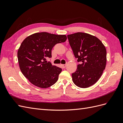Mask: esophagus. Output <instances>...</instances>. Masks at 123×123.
I'll list each match as a JSON object with an SVG mask.
<instances>
[{
  "mask_svg": "<svg viewBox=\"0 0 123 123\" xmlns=\"http://www.w3.org/2000/svg\"><path fill=\"white\" fill-rule=\"evenodd\" d=\"M61 66H62V68H66V65H61Z\"/></svg>",
  "mask_w": 123,
  "mask_h": 123,
  "instance_id": "1",
  "label": "esophagus"
}]
</instances>
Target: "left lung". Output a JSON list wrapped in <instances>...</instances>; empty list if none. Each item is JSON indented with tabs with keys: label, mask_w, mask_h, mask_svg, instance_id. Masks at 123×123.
I'll use <instances>...</instances> for the list:
<instances>
[{
	"label": "left lung",
	"mask_w": 123,
	"mask_h": 123,
	"mask_svg": "<svg viewBox=\"0 0 123 123\" xmlns=\"http://www.w3.org/2000/svg\"><path fill=\"white\" fill-rule=\"evenodd\" d=\"M74 56L80 64L72 74L76 86L86 88L97 82L106 65V49L99 39L87 33L77 32L67 35Z\"/></svg>",
	"instance_id": "1"
}]
</instances>
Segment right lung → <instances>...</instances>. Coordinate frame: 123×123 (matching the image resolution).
Instances as JSON below:
<instances>
[{"label":"right lung","mask_w":123,"mask_h":123,"mask_svg":"<svg viewBox=\"0 0 123 123\" xmlns=\"http://www.w3.org/2000/svg\"><path fill=\"white\" fill-rule=\"evenodd\" d=\"M66 39L65 35L47 32L36 33L24 39L18 49L17 57L22 73L30 83L47 88L56 82L62 69L47 62L46 57L51 58L53 47Z\"/></svg>","instance_id":"obj_1"}]
</instances>
